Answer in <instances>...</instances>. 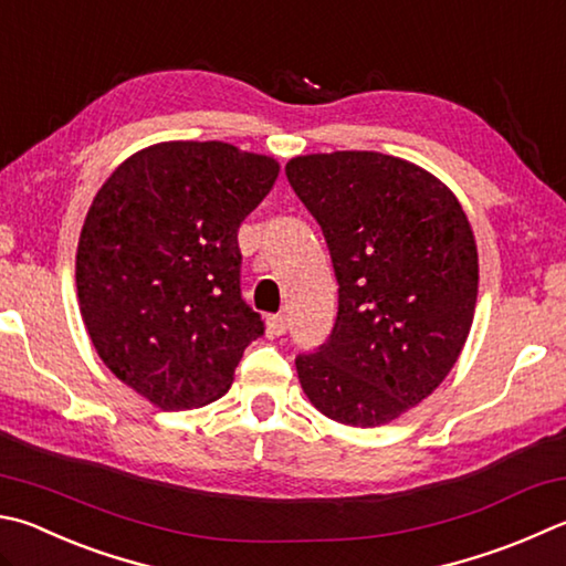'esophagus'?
I'll list each match as a JSON object with an SVG mask.
<instances>
[{"mask_svg":"<svg viewBox=\"0 0 566 566\" xmlns=\"http://www.w3.org/2000/svg\"><path fill=\"white\" fill-rule=\"evenodd\" d=\"M284 332H286V316L284 314L266 316V334H270V336H282Z\"/></svg>","mask_w":566,"mask_h":566,"instance_id":"34e87169","label":"esophagus"}]
</instances>
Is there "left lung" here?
<instances>
[{
  "mask_svg": "<svg viewBox=\"0 0 566 566\" xmlns=\"http://www.w3.org/2000/svg\"><path fill=\"white\" fill-rule=\"evenodd\" d=\"M322 224L338 282L328 342L296 358L312 406L336 423L376 428L446 381L478 302V244L462 205L433 172L376 150L286 163Z\"/></svg>",
  "mask_w": 566,
  "mask_h": 566,
  "instance_id": "left-lung-1",
  "label": "left lung"
}]
</instances>
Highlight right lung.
<instances>
[{
	"instance_id": "right-lung-1",
	"label": "right lung",
	"mask_w": 566,
	"mask_h": 566,
	"mask_svg": "<svg viewBox=\"0 0 566 566\" xmlns=\"http://www.w3.org/2000/svg\"><path fill=\"white\" fill-rule=\"evenodd\" d=\"M280 163L222 140H166L101 185L76 250V292L108 371L160 410L228 394L262 318L240 296L242 220Z\"/></svg>"
}]
</instances>
